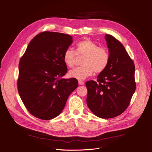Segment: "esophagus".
Returning a JSON list of instances; mask_svg holds the SVG:
<instances>
[{
    "label": "esophagus",
    "mask_w": 152,
    "mask_h": 152,
    "mask_svg": "<svg viewBox=\"0 0 152 152\" xmlns=\"http://www.w3.org/2000/svg\"><path fill=\"white\" fill-rule=\"evenodd\" d=\"M78 83H79V85H84V82H83V81H82V80H79L78 81Z\"/></svg>",
    "instance_id": "1"
}]
</instances>
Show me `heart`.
Returning a JSON list of instances; mask_svg holds the SVG:
<instances>
[{
	"label": "heart",
	"instance_id": "b5f03b06",
	"mask_svg": "<svg viewBox=\"0 0 152 152\" xmlns=\"http://www.w3.org/2000/svg\"><path fill=\"white\" fill-rule=\"evenodd\" d=\"M77 55L85 56L82 61V67L75 68L69 72L70 77L78 80H84L91 76L95 72H102L107 66L109 61L108 50L104 47L98 45L89 39L80 41L76 45ZM76 53L71 48H67L63 54V61L69 67L75 64Z\"/></svg>",
	"mask_w": 152,
	"mask_h": 152
}]
</instances>
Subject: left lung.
I'll return each mask as SVG.
<instances>
[{
    "instance_id": "left-lung-1",
    "label": "left lung",
    "mask_w": 152,
    "mask_h": 152,
    "mask_svg": "<svg viewBox=\"0 0 152 152\" xmlns=\"http://www.w3.org/2000/svg\"><path fill=\"white\" fill-rule=\"evenodd\" d=\"M109 61L97 76V82H86L87 106L96 116L109 119L122 113L135 91V66L123 45L113 36L106 34Z\"/></svg>"
}]
</instances>
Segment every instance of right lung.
Masks as SVG:
<instances>
[{"label": "right lung", "instance_id": "add662e5", "mask_svg": "<svg viewBox=\"0 0 152 152\" xmlns=\"http://www.w3.org/2000/svg\"><path fill=\"white\" fill-rule=\"evenodd\" d=\"M72 42V37L66 34L40 33L29 43L20 60L19 95L28 111L39 119L58 116L78 86L76 79L61 78L67 72L63 54Z\"/></svg>", "mask_w": 152, "mask_h": 152}]
</instances>
